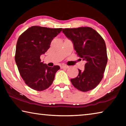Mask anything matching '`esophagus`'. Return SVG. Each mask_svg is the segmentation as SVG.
Here are the masks:
<instances>
[{
	"mask_svg": "<svg viewBox=\"0 0 126 126\" xmlns=\"http://www.w3.org/2000/svg\"><path fill=\"white\" fill-rule=\"evenodd\" d=\"M69 68V66H68V65H61V68Z\"/></svg>",
	"mask_w": 126,
	"mask_h": 126,
	"instance_id": "1",
	"label": "esophagus"
}]
</instances>
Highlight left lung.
Masks as SVG:
<instances>
[{
    "instance_id": "left-lung-1",
    "label": "left lung",
    "mask_w": 126,
    "mask_h": 126,
    "mask_svg": "<svg viewBox=\"0 0 126 126\" xmlns=\"http://www.w3.org/2000/svg\"><path fill=\"white\" fill-rule=\"evenodd\" d=\"M62 32L72 42L74 49L83 61H86L84 70L79 69L77 76L71 79L79 91L86 92L99 85L103 77L108 58L103 37L91 27L65 29Z\"/></svg>"
}]
</instances>
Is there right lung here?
I'll return each instance as SVG.
<instances>
[{"label":"right lung","mask_w":126,"mask_h":126,"mask_svg":"<svg viewBox=\"0 0 126 126\" xmlns=\"http://www.w3.org/2000/svg\"><path fill=\"white\" fill-rule=\"evenodd\" d=\"M62 30L32 26L20 35L16 49L15 61L25 83L36 91H43L52 84L59 65L50 67L41 62L40 56L49 49L51 42Z\"/></svg>","instance_id":"add662e5"}]
</instances>
